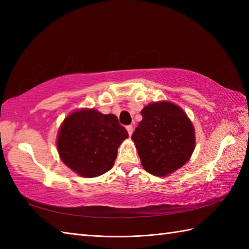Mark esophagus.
<instances>
[{"mask_svg":"<svg viewBox=\"0 0 249 249\" xmlns=\"http://www.w3.org/2000/svg\"><path fill=\"white\" fill-rule=\"evenodd\" d=\"M126 129H127V133H128V135H129V137L133 135V131H134V127L131 125H129V126H127V127H126Z\"/></svg>","mask_w":249,"mask_h":249,"instance_id":"esophagus-1","label":"esophagus"}]
</instances>
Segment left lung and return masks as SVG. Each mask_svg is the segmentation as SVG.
<instances>
[{"label": "left lung", "instance_id": "1", "mask_svg": "<svg viewBox=\"0 0 249 249\" xmlns=\"http://www.w3.org/2000/svg\"><path fill=\"white\" fill-rule=\"evenodd\" d=\"M142 121L131 136L144 170L167 177L183 167L196 145L195 127L179 106L154 102L141 110Z\"/></svg>", "mask_w": 249, "mask_h": 249}]
</instances>
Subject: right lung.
<instances>
[{"label":"right lung","mask_w":249,"mask_h":249,"mask_svg":"<svg viewBox=\"0 0 249 249\" xmlns=\"http://www.w3.org/2000/svg\"><path fill=\"white\" fill-rule=\"evenodd\" d=\"M128 138L114 114L77 109L60 126L56 147L65 165L80 177L96 178L113 167L122 142Z\"/></svg>","instance_id":"1"}]
</instances>
